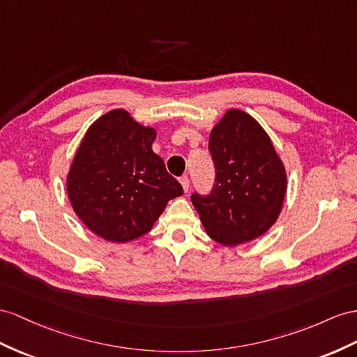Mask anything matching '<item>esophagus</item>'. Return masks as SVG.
I'll use <instances>...</instances> for the list:
<instances>
[{
	"mask_svg": "<svg viewBox=\"0 0 357 357\" xmlns=\"http://www.w3.org/2000/svg\"><path fill=\"white\" fill-rule=\"evenodd\" d=\"M179 181H181V185H182V188H184V191L187 193L188 188H190V179H188V176H182Z\"/></svg>",
	"mask_w": 357,
	"mask_h": 357,
	"instance_id": "esophagus-1",
	"label": "esophagus"
}]
</instances>
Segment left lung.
Wrapping results in <instances>:
<instances>
[{"label": "left lung", "mask_w": 357, "mask_h": 357, "mask_svg": "<svg viewBox=\"0 0 357 357\" xmlns=\"http://www.w3.org/2000/svg\"><path fill=\"white\" fill-rule=\"evenodd\" d=\"M215 184L191 195L206 234L223 245L258 238L276 223L287 193V172L268 134L243 109H227L209 134Z\"/></svg>", "instance_id": "obj_1"}]
</instances>
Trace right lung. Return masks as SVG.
<instances>
[{"mask_svg": "<svg viewBox=\"0 0 357 357\" xmlns=\"http://www.w3.org/2000/svg\"><path fill=\"white\" fill-rule=\"evenodd\" d=\"M157 131L112 109L91 123L68 173V196L89 229L112 243L148 234L170 199L184 193L152 151Z\"/></svg>", "mask_w": 357, "mask_h": 357, "instance_id": "1", "label": "right lung"}]
</instances>
